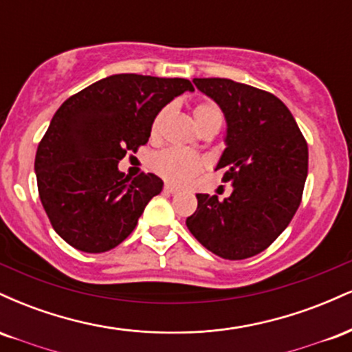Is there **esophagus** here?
<instances>
[{"label":"esophagus","instance_id":"34e87169","mask_svg":"<svg viewBox=\"0 0 352 352\" xmlns=\"http://www.w3.org/2000/svg\"><path fill=\"white\" fill-rule=\"evenodd\" d=\"M164 190L167 193H177V192H179V187H175V185H172V184H165Z\"/></svg>","mask_w":352,"mask_h":352}]
</instances>
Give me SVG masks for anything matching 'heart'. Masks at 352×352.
<instances>
[{
  "instance_id": "b5f03b06",
  "label": "heart",
  "mask_w": 352,
  "mask_h": 352,
  "mask_svg": "<svg viewBox=\"0 0 352 352\" xmlns=\"http://www.w3.org/2000/svg\"><path fill=\"white\" fill-rule=\"evenodd\" d=\"M164 112H160L155 117L152 124V134H155L159 131L160 119H162ZM195 116L197 125L201 129L204 125L208 124H220L223 120V114H221L220 107L217 104L212 102H204L199 104L193 111ZM151 167L159 173L164 179L173 182V184H184L192 179L193 175H197L201 168L205 167V160L201 159L199 153L187 151V148L180 147H170L165 148V151L157 152L155 155H152L151 159Z\"/></svg>"
}]
</instances>
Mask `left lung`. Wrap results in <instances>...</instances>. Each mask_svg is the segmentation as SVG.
I'll list each match as a JSON object with an SVG mask.
<instances>
[{
	"instance_id": "1",
	"label": "left lung",
	"mask_w": 352,
	"mask_h": 352,
	"mask_svg": "<svg viewBox=\"0 0 352 352\" xmlns=\"http://www.w3.org/2000/svg\"><path fill=\"white\" fill-rule=\"evenodd\" d=\"M227 119L217 170L232 182L228 199L197 193L187 227L205 248L225 260H245L268 248L289 225L308 177V144L289 109L276 96L232 79H193Z\"/></svg>"
}]
</instances>
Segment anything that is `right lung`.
Wrapping results in <instances>:
<instances>
[{
  "mask_svg": "<svg viewBox=\"0 0 352 352\" xmlns=\"http://www.w3.org/2000/svg\"><path fill=\"white\" fill-rule=\"evenodd\" d=\"M185 91H193L188 79L114 74L56 111L34 170L46 215L66 243L102 253L134 232L164 182L153 173L125 177L117 164L148 142L153 119Z\"/></svg>",
  "mask_w": 352,
  "mask_h": 352,
  "instance_id": "1",
  "label": "right lung"
}]
</instances>
